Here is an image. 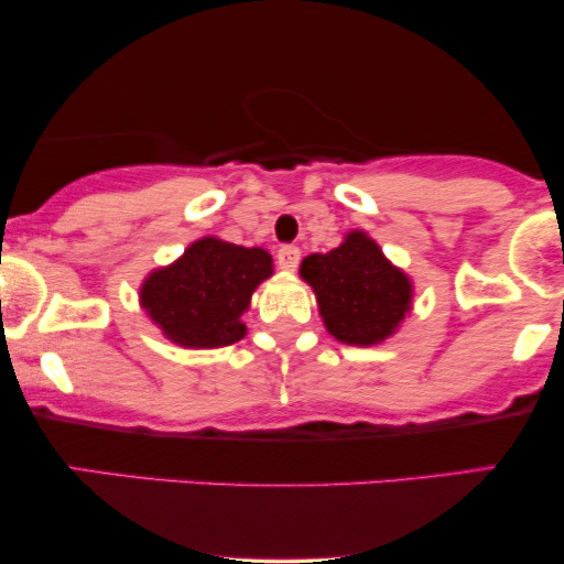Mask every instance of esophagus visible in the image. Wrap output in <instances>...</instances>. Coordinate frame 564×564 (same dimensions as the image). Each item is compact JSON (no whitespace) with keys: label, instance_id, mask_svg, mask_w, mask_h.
<instances>
[{"label":"esophagus","instance_id":"1","mask_svg":"<svg viewBox=\"0 0 564 564\" xmlns=\"http://www.w3.org/2000/svg\"><path fill=\"white\" fill-rule=\"evenodd\" d=\"M275 260H278V268L281 270H296V264H300V260H302V251L296 249V246H291V243H286V246H281V249H278V254H275Z\"/></svg>","mask_w":564,"mask_h":564}]
</instances>
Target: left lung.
<instances>
[{"label":"left lung","mask_w":564,"mask_h":564,"mask_svg":"<svg viewBox=\"0 0 564 564\" xmlns=\"http://www.w3.org/2000/svg\"><path fill=\"white\" fill-rule=\"evenodd\" d=\"M300 275L315 291L328 334L345 345H379L411 310V278L364 230L347 232L326 254L304 257Z\"/></svg>","instance_id":"8db88e82"}]
</instances>
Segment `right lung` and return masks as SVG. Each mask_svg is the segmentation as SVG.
I'll return each instance as SVG.
<instances>
[{"label": "right lung", "mask_w": 564, "mask_h": 564, "mask_svg": "<svg viewBox=\"0 0 564 564\" xmlns=\"http://www.w3.org/2000/svg\"><path fill=\"white\" fill-rule=\"evenodd\" d=\"M273 275V257L215 236L191 243L170 268L153 270L140 286V304L180 347L212 349L243 339L251 294Z\"/></svg>", "instance_id": "right-lung-1"}]
</instances>
